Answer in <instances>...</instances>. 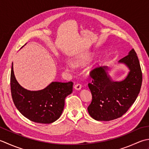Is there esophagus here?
Wrapping results in <instances>:
<instances>
[{
  "mask_svg": "<svg viewBox=\"0 0 149 149\" xmlns=\"http://www.w3.org/2000/svg\"><path fill=\"white\" fill-rule=\"evenodd\" d=\"M74 88L76 90H80L81 88V85L80 84H77L74 86Z\"/></svg>",
  "mask_w": 149,
  "mask_h": 149,
  "instance_id": "1",
  "label": "esophagus"
}]
</instances>
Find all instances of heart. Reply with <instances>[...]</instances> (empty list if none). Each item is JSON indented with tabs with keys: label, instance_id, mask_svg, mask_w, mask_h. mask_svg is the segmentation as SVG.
<instances>
[{
	"label": "heart",
	"instance_id": "heart-1",
	"mask_svg": "<svg viewBox=\"0 0 149 149\" xmlns=\"http://www.w3.org/2000/svg\"><path fill=\"white\" fill-rule=\"evenodd\" d=\"M75 63H77V65H81V64H83V63H84V62H75ZM65 68H66V69H69L71 68V65L70 64H69V63H68V64H66Z\"/></svg>",
	"mask_w": 149,
	"mask_h": 149
}]
</instances>
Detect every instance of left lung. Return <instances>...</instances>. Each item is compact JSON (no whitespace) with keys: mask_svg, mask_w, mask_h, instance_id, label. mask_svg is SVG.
<instances>
[{"mask_svg":"<svg viewBox=\"0 0 149 149\" xmlns=\"http://www.w3.org/2000/svg\"><path fill=\"white\" fill-rule=\"evenodd\" d=\"M119 62L125 63L130 69L123 81H112L106 71L107 67H96L90 71L93 80L88 86L92 94V102L87 110L95 120L110 121L122 116L134 104L140 91L142 72L134 49Z\"/></svg>","mask_w":149,"mask_h":149,"instance_id":"obj_1","label":"left lung"}]
</instances>
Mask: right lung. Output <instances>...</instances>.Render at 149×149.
Instances as JSON below:
<instances>
[{
  "mask_svg": "<svg viewBox=\"0 0 149 149\" xmlns=\"http://www.w3.org/2000/svg\"><path fill=\"white\" fill-rule=\"evenodd\" d=\"M10 86L14 104L23 116L36 123H51L61 116L65 97L72 92L73 82L54 81L44 89L31 91L18 83L12 63Z\"/></svg>",
  "mask_w": 149,
  "mask_h": 149,
  "instance_id": "add662e5",
  "label": "right lung"
}]
</instances>
